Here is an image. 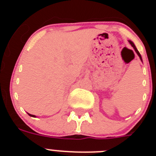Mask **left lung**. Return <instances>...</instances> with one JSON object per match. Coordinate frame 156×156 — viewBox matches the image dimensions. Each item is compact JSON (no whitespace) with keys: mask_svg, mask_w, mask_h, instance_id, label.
Wrapping results in <instances>:
<instances>
[{"mask_svg":"<svg viewBox=\"0 0 156 156\" xmlns=\"http://www.w3.org/2000/svg\"><path fill=\"white\" fill-rule=\"evenodd\" d=\"M129 44H131V46L133 47V49H134V51H136V53L137 54V55L139 56V58H140V60H141V61H142V58H141V56H140V54L139 53V51H137V48H136V47H135L134 44H133V43L131 41H129Z\"/></svg>","mask_w":156,"mask_h":156,"instance_id":"8db88e82","label":"left lung"}]
</instances>
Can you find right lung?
<instances>
[{"label": "right lung", "mask_w": 156, "mask_h": 156, "mask_svg": "<svg viewBox=\"0 0 156 156\" xmlns=\"http://www.w3.org/2000/svg\"><path fill=\"white\" fill-rule=\"evenodd\" d=\"M29 115H30V116H32V117H35V115H31V114H29Z\"/></svg>", "instance_id": "obj_1"}]
</instances>
